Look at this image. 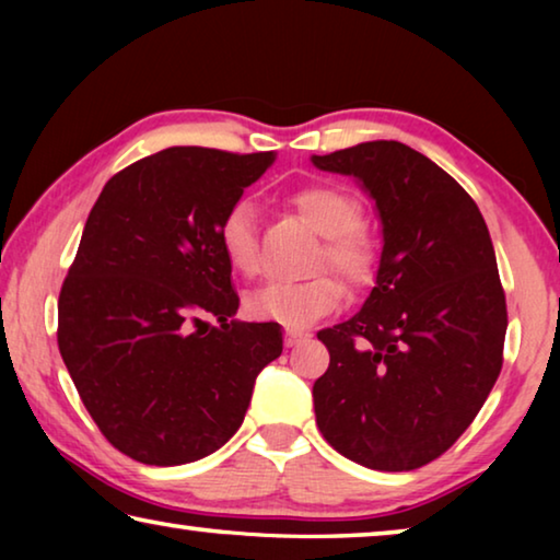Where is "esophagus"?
<instances>
[{
    "mask_svg": "<svg viewBox=\"0 0 560 560\" xmlns=\"http://www.w3.org/2000/svg\"><path fill=\"white\" fill-rule=\"evenodd\" d=\"M303 340H308L306 330H296V328H287V330H283V343H287V348L299 346V343H303Z\"/></svg>",
    "mask_w": 560,
    "mask_h": 560,
    "instance_id": "34e87169",
    "label": "esophagus"
}]
</instances>
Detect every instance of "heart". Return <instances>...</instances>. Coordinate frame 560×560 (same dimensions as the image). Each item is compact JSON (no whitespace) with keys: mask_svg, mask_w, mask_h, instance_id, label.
Instances as JSON below:
<instances>
[{"mask_svg":"<svg viewBox=\"0 0 560 560\" xmlns=\"http://www.w3.org/2000/svg\"><path fill=\"white\" fill-rule=\"evenodd\" d=\"M289 205L320 234L314 269H334L348 289L371 287L381 252L373 232L363 224V205L355 195L336 185H308L289 197ZM217 240L226 267L240 277H254L259 269L257 212L252 202L230 205L217 226ZM343 287L334 273L320 271L296 283L271 281L252 291L244 301L254 320H273L287 328H303L338 308Z\"/></svg>","mask_w":560,"mask_h":560,"instance_id":"b5f03b06","label":"heart"}]
</instances>
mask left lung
<instances>
[{"mask_svg": "<svg viewBox=\"0 0 560 560\" xmlns=\"http://www.w3.org/2000/svg\"><path fill=\"white\" fill-rule=\"evenodd\" d=\"M311 160L358 177L383 222L371 296L318 330L330 353L314 383L318 430L368 469H420L462 438L504 363L506 296L487 222L457 179L397 140Z\"/></svg>", "mask_w": 560, "mask_h": 560, "instance_id": "8db88e82", "label": "left lung"}]
</instances>
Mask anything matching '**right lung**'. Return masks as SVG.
Masks as SVG:
<instances>
[{"mask_svg":"<svg viewBox=\"0 0 560 560\" xmlns=\"http://www.w3.org/2000/svg\"><path fill=\"white\" fill-rule=\"evenodd\" d=\"M273 153L167 148L113 175L59 293V350L113 447L177 467L240 430L279 324L232 316L240 296L217 226ZM214 317L220 327H212Z\"/></svg>","mask_w":560,"mask_h":560,"instance_id":"right-lung-1","label":"right lung"}]
</instances>
